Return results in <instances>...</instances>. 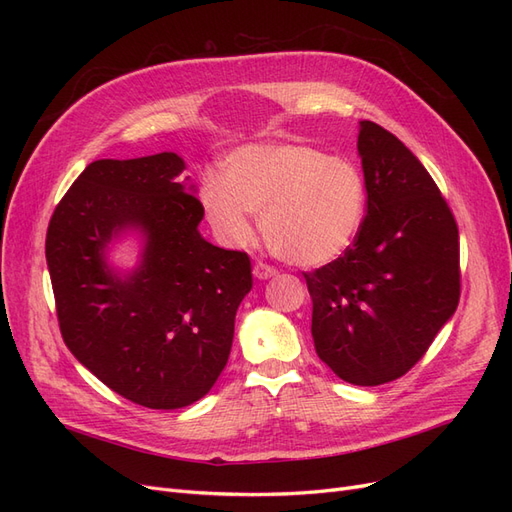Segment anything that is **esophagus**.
<instances>
[{"mask_svg":"<svg viewBox=\"0 0 512 512\" xmlns=\"http://www.w3.org/2000/svg\"><path fill=\"white\" fill-rule=\"evenodd\" d=\"M275 275V269L265 265V262H258V265L254 267V277L256 280H269V277Z\"/></svg>","mask_w":512,"mask_h":512,"instance_id":"esophagus-1","label":"esophagus"}]
</instances>
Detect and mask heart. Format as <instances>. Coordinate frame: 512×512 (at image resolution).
<instances>
[{
	"instance_id": "1",
	"label": "heart",
	"mask_w": 512,
	"mask_h": 512,
	"mask_svg": "<svg viewBox=\"0 0 512 512\" xmlns=\"http://www.w3.org/2000/svg\"><path fill=\"white\" fill-rule=\"evenodd\" d=\"M200 207L224 245L254 239V215L277 256L299 267L331 265L359 239L367 181L350 160L297 143H256L224 160V177L200 179Z\"/></svg>"
}]
</instances>
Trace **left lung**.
<instances>
[{"instance_id":"1","label":"left lung","mask_w":512,"mask_h":512,"mask_svg":"<svg viewBox=\"0 0 512 512\" xmlns=\"http://www.w3.org/2000/svg\"><path fill=\"white\" fill-rule=\"evenodd\" d=\"M367 218L350 252L305 273L322 363L356 386L397 380L459 303V230L436 181L374 121H359Z\"/></svg>"}]
</instances>
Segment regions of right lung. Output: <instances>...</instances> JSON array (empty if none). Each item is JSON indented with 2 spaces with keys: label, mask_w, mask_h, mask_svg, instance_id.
Masks as SVG:
<instances>
[{
  "label": "right lung",
  "mask_w": 512,
  "mask_h": 512,
  "mask_svg": "<svg viewBox=\"0 0 512 512\" xmlns=\"http://www.w3.org/2000/svg\"><path fill=\"white\" fill-rule=\"evenodd\" d=\"M173 151L96 160L46 232L61 337L91 374L138 406L177 410L205 397L228 363L250 258L200 235L203 207ZM134 234L139 260L110 250Z\"/></svg>",
  "instance_id": "obj_1"
}]
</instances>
